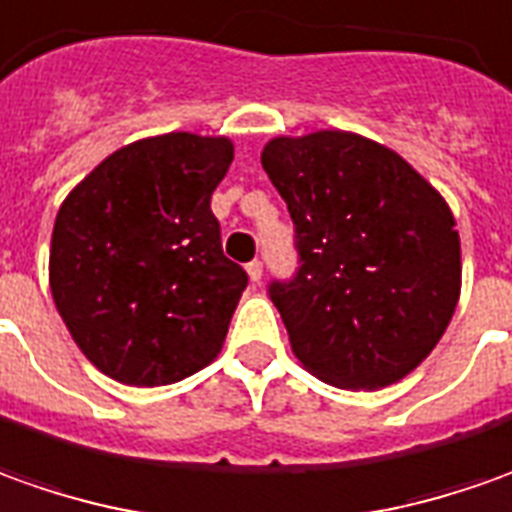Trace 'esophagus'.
I'll return each mask as SVG.
<instances>
[{"label": "esophagus", "instance_id": "esophagus-1", "mask_svg": "<svg viewBox=\"0 0 512 512\" xmlns=\"http://www.w3.org/2000/svg\"><path fill=\"white\" fill-rule=\"evenodd\" d=\"M262 273H264V264L259 262V259H253V262L248 264L250 281H253V284H259V281H262Z\"/></svg>", "mask_w": 512, "mask_h": 512}]
</instances>
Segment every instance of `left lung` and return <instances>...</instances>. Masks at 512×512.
Here are the masks:
<instances>
[{
  "mask_svg": "<svg viewBox=\"0 0 512 512\" xmlns=\"http://www.w3.org/2000/svg\"><path fill=\"white\" fill-rule=\"evenodd\" d=\"M262 166L296 228V273L267 287L296 358L341 389L406 377L459 301L451 208L400 154L349 132L276 137Z\"/></svg>",
  "mask_w": 512,
  "mask_h": 512,
  "instance_id": "1",
  "label": "left lung"
}]
</instances>
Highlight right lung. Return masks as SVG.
<instances>
[{"label":"right lung","instance_id":"obj_1","mask_svg":"<svg viewBox=\"0 0 512 512\" xmlns=\"http://www.w3.org/2000/svg\"><path fill=\"white\" fill-rule=\"evenodd\" d=\"M231 160L228 137H146L109 154L58 208L50 290L104 375L166 386L219 355L248 287L211 211Z\"/></svg>","mask_w":512,"mask_h":512}]
</instances>
